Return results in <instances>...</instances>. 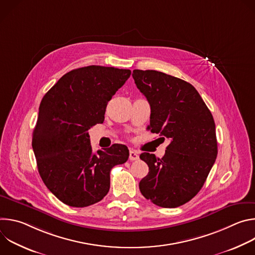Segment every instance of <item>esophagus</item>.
Masks as SVG:
<instances>
[{
    "mask_svg": "<svg viewBox=\"0 0 255 255\" xmlns=\"http://www.w3.org/2000/svg\"><path fill=\"white\" fill-rule=\"evenodd\" d=\"M138 158H139V155L135 150H130L129 151V159L130 160H137Z\"/></svg>",
    "mask_w": 255,
    "mask_h": 255,
    "instance_id": "34e87169",
    "label": "esophagus"
}]
</instances>
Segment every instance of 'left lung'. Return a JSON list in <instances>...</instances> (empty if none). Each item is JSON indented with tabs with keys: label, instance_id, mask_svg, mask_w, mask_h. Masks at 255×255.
<instances>
[{
	"label": "left lung",
	"instance_id": "left-lung-1",
	"mask_svg": "<svg viewBox=\"0 0 255 255\" xmlns=\"http://www.w3.org/2000/svg\"><path fill=\"white\" fill-rule=\"evenodd\" d=\"M132 77L150 104L148 129L169 140L162 158L140 154L149 167L140 192L159 207H179L200 192L215 163L213 116L198 91L183 80L157 70L134 69Z\"/></svg>",
	"mask_w": 255,
	"mask_h": 255
}]
</instances>
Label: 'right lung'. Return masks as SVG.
I'll list each match as a JSON object with an SVG mask.
<instances>
[{"label": "right lung", "mask_w": 255, "mask_h": 255, "mask_svg": "<svg viewBox=\"0 0 255 255\" xmlns=\"http://www.w3.org/2000/svg\"><path fill=\"white\" fill-rule=\"evenodd\" d=\"M130 75V69L100 65L72 69L40 103L32 148L43 183L65 205L100 202L110 190L111 169L129 157L122 144L94 152L88 131L104 122L108 102Z\"/></svg>", "instance_id": "add662e5"}]
</instances>
